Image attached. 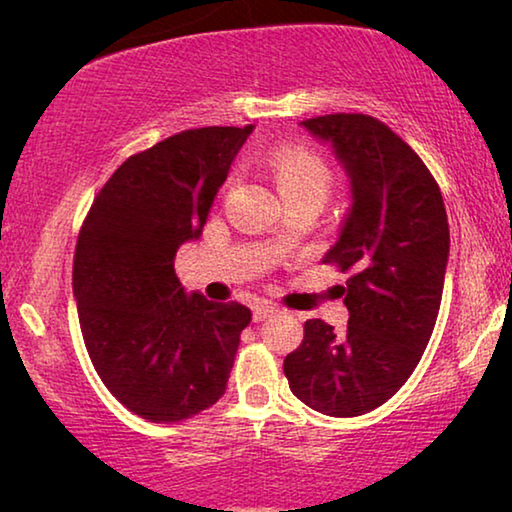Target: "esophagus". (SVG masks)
<instances>
[{
    "label": "esophagus",
    "instance_id": "1",
    "mask_svg": "<svg viewBox=\"0 0 512 512\" xmlns=\"http://www.w3.org/2000/svg\"><path fill=\"white\" fill-rule=\"evenodd\" d=\"M273 314H277L275 307H271V305H259V307H255V311H253V318L259 323V320L271 318Z\"/></svg>",
    "mask_w": 512,
    "mask_h": 512
}]
</instances>
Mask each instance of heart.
I'll list each match as a JSON object with an SVG mask.
<instances>
[{
    "mask_svg": "<svg viewBox=\"0 0 512 512\" xmlns=\"http://www.w3.org/2000/svg\"><path fill=\"white\" fill-rule=\"evenodd\" d=\"M266 164L284 201H305L309 198V201L325 203V198L332 192V167L323 155L305 149V146H277L268 153Z\"/></svg>",
    "mask_w": 512,
    "mask_h": 512,
    "instance_id": "b5f03b06",
    "label": "heart"
}]
</instances>
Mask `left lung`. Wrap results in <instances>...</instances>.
<instances>
[{
	"label": "left lung",
	"mask_w": 512,
	"mask_h": 512,
	"mask_svg": "<svg viewBox=\"0 0 512 512\" xmlns=\"http://www.w3.org/2000/svg\"><path fill=\"white\" fill-rule=\"evenodd\" d=\"M300 124L332 144L350 178V212L323 257L350 273L339 287L350 320L343 332L307 320L284 375L309 409L354 418L391 400L427 348L443 298L447 212L427 164L384 121L336 112Z\"/></svg>",
	"instance_id": "obj_1"
}]
</instances>
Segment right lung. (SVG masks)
<instances>
[{
  "instance_id": "obj_1",
  "label": "right lung",
  "mask_w": 512,
  "mask_h": 512,
  "mask_svg": "<svg viewBox=\"0 0 512 512\" xmlns=\"http://www.w3.org/2000/svg\"><path fill=\"white\" fill-rule=\"evenodd\" d=\"M253 128H192L131 155L83 221L72 287L85 348L108 391L144 420H187L225 393L253 314L187 296L173 259L201 237Z\"/></svg>"
}]
</instances>
